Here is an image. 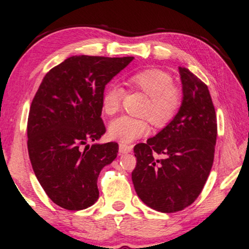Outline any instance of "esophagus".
Returning a JSON list of instances; mask_svg holds the SVG:
<instances>
[{"instance_id": "obj_1", "label": "esophagus", "mask_w": 249, "mask_h": 249, "mask_svg": "<svg viewBox=\"0 0 249 249\" xmlns=\"http://www.w3.org/2000/svg\"><path fill=\"white\" fill-rule=\"evenodd\" d=\"M132 149H133V145L119 143V152L121 154H128V152L132 151Z\"/></svg>"}]
</instances>
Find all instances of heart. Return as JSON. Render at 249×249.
Instances as JSON below:
<instances>
[{"label":"heart","instance_id":"b5f03b06","mask_svg":"<svg viewBox=\"0 0 249 249\" xmlns=\"http://www.w3.org/2000/svg\"><path fill=\"white\" fill-rule=\"evenodd\" d=\"M128 85L148 95L143 115L150 118L156 127H164L173 121L182 105V92L173 85V77L161 69H144L127 79ZM123 95L121 86L111 83L101 95L102 112L112 116L118 111ZM150 125L147 118L122 116L109 125V137L122 143H130L148 134Z\"/></svg>","mask_w":249,"mask_h":249}]
</instances>
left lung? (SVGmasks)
<instances>
[{
  "mask_svg": "<svg viewBox=\"0 0 249 249\" xmlns=\"http://www.w3.org/2000/svg\"><path fill=\"white\" fill-rule=\"evenodd\" d=\"M178 72L183 98L177 116L134 147L135 191L161 213L182 211L197 199L213 166L216 143V114L207 85L187 68L178 67Z\"/></svg>",
  "mask_w": 249,
  "mask_h": 249,
  "instance_id": "8db88e82",
  "label": "left lung"
}]
</instances>
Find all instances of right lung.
I'll return each mask as SVG.
<instances>
[{
    "label": "right lung",
    "instance_id": "right-lung-1",
    "mask_svg": "<svg viewBox=\"0 0 249 249\" xmlns=\"http://www.w3.org/2000/svg\"><path fill=\"white\" fill-rule=\"evenodd\" d=\"M133 59L72 55L44 76L33 99L29 159L45 194L65 210H85L98 200L99 174L117 157L118 144L88 142L106 133L101 118L106 85Z\"/></svg>",
    "mask_w": 249,
    "mask_h": 249
}]
</instances>
